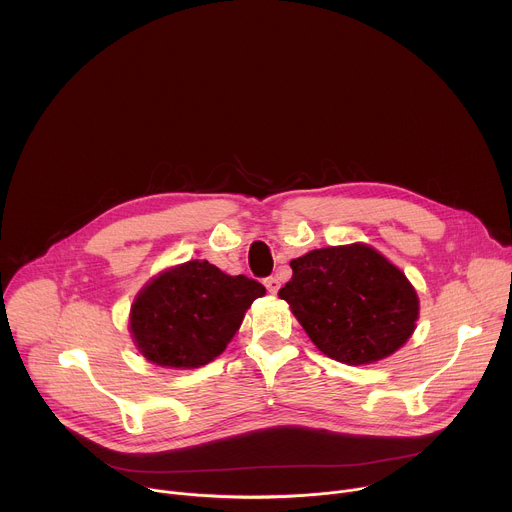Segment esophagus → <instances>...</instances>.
I'll use <instances>...</instances> for the list:
<instances>
[{"label": "esophagus", "mask_w": 512, "mask_h": 512, "mask_svg": "<svg viewBox=\"0 0 512 512\" xmlns=\"http://www.w3.org/2000/svg\"><path fill=\"white\" fill-rule=\"evenodd\" d=\"M263 283H265V287H267L269 294H277V289H279V285H281V283H279V279H277V277H273V275H271V277H265V279H263Z\"/></svg>", "instance_id": "obj_1"}]
</instances>
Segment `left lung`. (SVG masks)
<instances>
[{
  "label": "left lung",
  "instance_id": "obj_1",
  "mask_svg": "<svg viewBox=\"0 0 512 512\" xmlns=\"http://www.w3.org/2000/svg\"><path fill=\"white\" fill-rule=\"evenodd\" d=\"M279 289L312 342L344 364L393 354L415 330L419 300L407 277L369 245L316 249L289 263Z\"/></svg>",
  "mask_w": 512,
  "mask_h": 512
}]
</instances>
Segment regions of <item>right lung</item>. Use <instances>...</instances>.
I'll use <instances>...</instances> for the list:
<instances>
[{
	"instance_id": "obj_1",
	"label": "right lung",
	"mask_w": 512,
	"mask_h": 512,
	"mask_svg": "<svg viewBox=\"0 0 512 512\" xmlns=\"http://www.w3.org/2000/svg\"><path fill=\"white\" fill-rule=\"evenodd\" d=\"M265 287L227 275L208 261H188L145 285L131 308L139 352L170 369H196L221 354L247 308Z\"/></svg>"
}]
</instances>
